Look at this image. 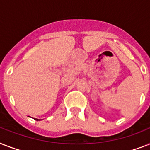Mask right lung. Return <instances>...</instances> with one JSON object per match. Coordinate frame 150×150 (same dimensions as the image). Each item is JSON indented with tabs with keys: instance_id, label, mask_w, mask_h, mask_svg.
Returning <instances> with one entry per match:
<instances>
[{
	"instance_id": "obj_1",
	"label": "right lung",
	"mask_w": 150,
	"mask_h": 150,
	"mask_svg": "<svg viewBox=\"0 0 150 150\" xmlns=\"http://www.w3.org/2000/svg\"><path fill=\"white\" fill-rule=\"evenodd\" d=\"M35 120H36V121H40V120H39V119H35Z\"/></svg>"
}]
</instances>
